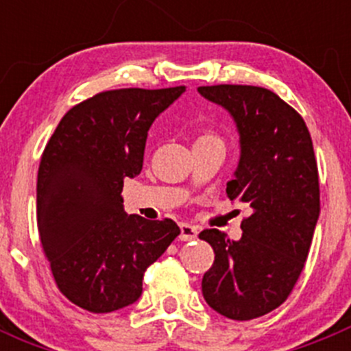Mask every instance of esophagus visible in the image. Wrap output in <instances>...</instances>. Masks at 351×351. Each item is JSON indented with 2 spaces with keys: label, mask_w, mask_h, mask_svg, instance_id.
I'll list each match as a JSON object with an SVG mask.
<instances>
[{
  "label": "esophagus",
  "mask_w": 351,
  "mask_h": 351,
  "mask_svg": "<svg viewBox=\"0 0 351 351\" xmlns=\"http://www.w3.org/2000/svg\"><path fill=\"white\" fill-rule=\"evenodd\" d=\"M198 234L195 226H190V224H180V239L182 241H192L195 239Z\"/></svg>",
  "instance_id": "34e87169"
}]
</instances>
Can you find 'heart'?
Returning <instances> with one entry per match:
<instances>
[{"mask_svg":"<svg viewBox=\"0 0 351 351\" xmlns=\"http://www.w3.org/2000/svg\"><path fill=\"white\" fill-rule=\"evenodd\" d=\"M202 141H221V139H219V136H215V134L205 132V134H202L200 137H198L197 143H202ZM221 143H222V141H221Z\"/></svg>","mask_w":351,"mask_h":351,"instance_id":"1","label":"heart"}]
</instances>
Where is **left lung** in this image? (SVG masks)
<instances>
[{"instance_id":"obj_1","label":"left lung","mask_w":351,"mask_h":351,"mask_svg":"<svg viewBox=\"0 0 351 351\" xmlns=\"http://www.w3.org/2000/svg\"><path fill=\"white\" fill-rule=\"evenodd\" d=\"M198 93L234 119L241 158L226 192L251 208L239 241L217 229L198 234L215 253L202 293L222 316L250 321L284 304L306 265L319 217L313 139L302 117L267 88L215 84Z\"/></svg>"}]
</instances>
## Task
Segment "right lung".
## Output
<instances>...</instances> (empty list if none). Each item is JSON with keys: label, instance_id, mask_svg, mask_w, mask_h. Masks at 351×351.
<instances>
[{"label": "right lung", "instance_id": "obj_1", "mask_svg": "<svg viewBox=\"0 0 351 351\" xmlns=\"http://www.w3.org/2000/svg\"><path fill=\"white\" fill-rule=\"evenodd\" d=\"M185 86L101 91L74 105L45 146L37 228L58 289L101 314L136 302L143 277L180 234L171 219L123 210V180L143 169L147 130Z\"/></svg>", "mask_w": 351, "mask_h": 351}]
</instances>
